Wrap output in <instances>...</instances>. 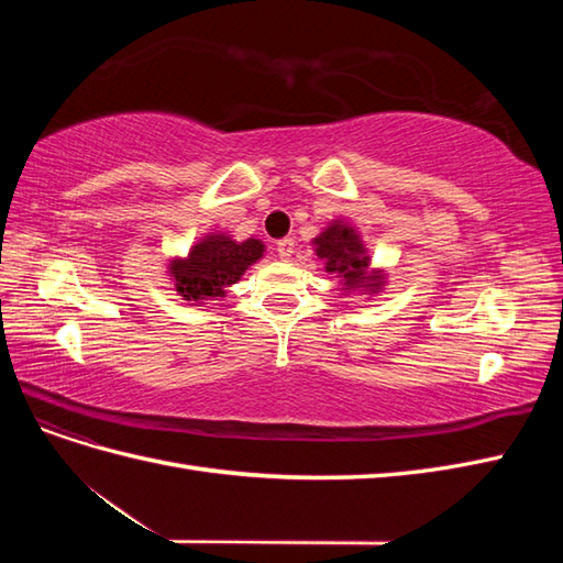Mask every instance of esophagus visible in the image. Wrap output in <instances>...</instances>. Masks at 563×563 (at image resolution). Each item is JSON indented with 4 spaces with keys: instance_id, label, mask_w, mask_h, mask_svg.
<instances>
[{
    "instance_id": "1",
    "label": "esophagus",
    "mask_w": 563,
    "mask_h": 563,
    "mask_svg": "<svg viewBox=\"0 0 563 563\" xmlns=\"http://www.w3.org/2000/svg\"><path fill=\"white\" fill-rule=\"evenodd\" d=\"M294 249H296V242L291 240V236H284V240L277 242V253H279V258H284V261L291 258Z\"/></svg>"
}]
</instances>
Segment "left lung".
<instances>
[{
    "label": "left lung",
    "instance_id": "1",
    "mask_svg": "<svg viewBox=\"0 0 563 563\" xmlns=\"http://www.w3.org/2000/svg\"><path fill=\"white\" fill-rule=\"evenodd\" d=\"M317 255L327 261V269L333 275L343 277L347 288L362 286L364 282H378L376 277H366L368 269V255L364 251V244L350 225L333 223L327 232H321L317 240ZM368 286V284H364ZM378 286V284H371Z\"/></svg>",
    "mask_w": 563,
    "mask_h": 563
}]
</instances>
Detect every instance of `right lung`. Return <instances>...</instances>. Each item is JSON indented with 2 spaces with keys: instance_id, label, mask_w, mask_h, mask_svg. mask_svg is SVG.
<instances>
[{
  "instance_id": "obj_1",
  "label": "right lung",
  "mask_w": 563,
  "mask_h": 563,
  "mask_svg": "<svg viewBox=\"0 0 563 563\" xmlns=\"http://www.w3.org/2000/svg\"><path fill=\"white\" fill-rule=\"evenodd\" d=\"M265 246L258 240L242 244L225 234H209L192 246L185 261L172 263L176 291L185 300H207L225 296V286L236 284L249 265L261 258Z\"/></svg>"
}]
</instances>
